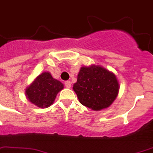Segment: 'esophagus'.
Masks as SVG:
<instances>
[{
    "mask_svg": "<svg viewBox=\"0 0 153 153\" xmlns=\"http://www.w3.org/2000/svg\"><path fill=\"white\" fill-rule=\"evenodd\" d=\"M64 85H65V86L68 89H70L71 87V82L70 81H66L65 82H64Z\"/></svg>",
    "mask_w": 153,
    "mask_h": 153,
    "instance_id": "1",
    "label": "esophagus"
}]
</instances>
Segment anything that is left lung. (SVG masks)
I'll return each mask as SVG.
<instances>
[{
	"instance_id": "8db88e82",
	"label": "left lung",
	"mask_w": 153,
	"mask_h": 153,
	"mask_svg": "<svg viewBox=\"0 0 153 153\" xmlns=\"http://www.w3.org/2000/svg\"><path fill=\"white\" fill-rule=\"evenodd\" d=\"M73 89L82 105L93 111H100L111 106L116 99L120 83L112 71L92 64L80 68Z\"/></svg>"
}]
</instances>
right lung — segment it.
<instances>
[{
	"mask_svg": "<svg viewBox=\"0 0 153 153\" xmlns=\"http://www.w3.org/2000/svg\"><path fill=\"white\" fill-rule=\"evenodd\" d=\"M64 84L54 79L50 72L39 74L25 89V95L30 102L41 108L53 105L57 94L64 89Z\"/></svg>",
	"mask_w": 153,
	"mask_h": 153,
	"instance_id": "obj_1",
	"label": "right lung"
}]
</instances>
